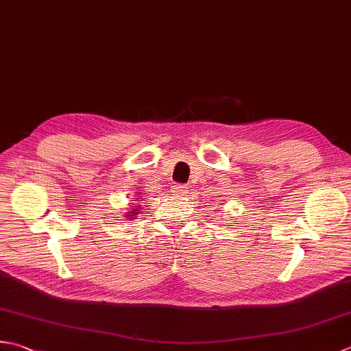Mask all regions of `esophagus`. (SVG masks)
I'll list each match as a JSON object with an SVG mask.
<instances>
[{"mask_svg":"<svg viewBox=\"0 0 351 351\" xmlns=\"http://www.w3.org/2000/svg\"><path fill=\"white\" fill-rule=\"evenodd\" d=\"M171 191H173L176 196H184V195H187V187L181 184H175L173 187H171Z\"/></svg>","mask_w":351,"mask_h":351,"instance_id":"34e87169","label":"esophagus"}]
</instances>
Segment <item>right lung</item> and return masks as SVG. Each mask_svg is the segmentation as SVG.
<instances>
[{"label": "right lung", "instance_id": "obj_1", "mask_svg": "<svg viewBox=\"0 0 351 351\" xmlns=\"http://www.w3.org/2000/svg\"><path fill=\"white\" fill-rule=\"evenodd\" d=\"M138 211H140V208H138V207H134V208H130V210L128 211V217L136 216V215H138Z\"/></svg>", "mask_w": 351, "mask_h": 351}]
</instances>
